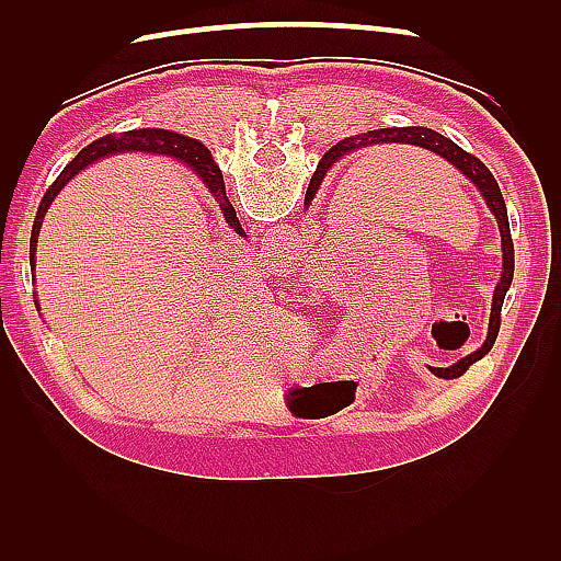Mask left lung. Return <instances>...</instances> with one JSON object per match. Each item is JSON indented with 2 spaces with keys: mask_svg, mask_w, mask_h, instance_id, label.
I'll return each instance as SVG.
<instances>
[{
  "mask_svg": "<svg viewBox=\"0 0 561 561\" xmlns=\"http://www.w3.org/2000/svg\"><path fill=\"white\" fill-rule=\"evenodd\" d=\"M381 145H414L421 149H428L433 154H437L439 159L449 161L454 168H458V173L466 175L474 186H478L480 194L484 196L489 210L494 213L496 222H499V231H501V250H503V274L501 280L494 290V299H491V316H489V332H486V342L466 358H461L458 363L449 365V367H431V371L439 379H458L461 375H466V369L482 360L484 355L494 346L496 336H499V328H501V307L507 287L513 283V274H515V248H513V239H511V222H507V210H505V201L503 194L499 190V182L491 175L489 168L478 159L468 154L466 149L458 147L456 142H451L445 135H439L431 128L423 126H404V128H379V130H369L365 135H358V138H348L336 142L330 151H325V157L318 161L316 173L309 182L307 196H304V206H309L313 201L318 186L322 182V178L328 175L330 168L351 151L355 149H365V147H381Z\"/></svg>",
  "mask_w": 561,
  "mask_h": 561,
  "instance_id": "8db88e82",
  "label": "left lung"
}]
</instances>
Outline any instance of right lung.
Instances as JSON below:
<instances>
[{
    "instance_id": "1",
    "label": "right lung",
    "mask_w": 561,
    "mask_h": 561,
    "mask_svg": "<svg viewBox=\"0 0 561 561\" xmlns=\"http://www.w3.org/2000/svg\"><path fill=\"white\" fill-rule=\"evenodd\" d=\"M122 151H145V154H163V157H173V159L190 165L192 171L203 180V184L208 186L210 194L215 196V201L219 203V208H222L229 227L239 236H245V231L239 222V217H236V210L227 198L222 171H219L217 163L213 161L208 147L201 145L194 138H186V135L173 133V130L140 128V130H126V133H118V135H105V138H100V140L91 142L89 147H83L79 154L65 165V171L58 175V180L48 186V192L44 194L39 208H37L35 225H32V236H30V266L32 268H35L37 236H39V229H42V222H44V215L50 208L54 198L60 194L62 186L70 182L79 171H83V168L95 163L98 159L110 157V154H122ZM37 309H39V304H37Z\"/></svg>"
}]
</instances>
